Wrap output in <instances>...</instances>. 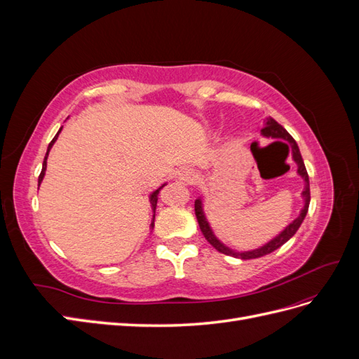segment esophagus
Returning a JSON list of instances; mask_svg holds the SVG:
<instances>
[{"label": "esophagus", "instance_id": "obj_1", "mask_svg": "<svg viewBox=\"0 0 359 359\" xmlns=\"http://www.w3.org/2000/svg\"><path fill=\"white\" fill-rule=\"evenodd\" d=\"M178 178L180 181L186 182V184H191L194 181V178H196V175H194V172L191 169H182L180 173H178Z\"/></svg>", "mask_w": 359, "mask_h": 359}]
</instances>
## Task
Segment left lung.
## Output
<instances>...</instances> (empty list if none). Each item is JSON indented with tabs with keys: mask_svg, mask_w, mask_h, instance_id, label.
I'll return each instance as SVG.
<instances>
[{
	"mask_svg": "<svg viewBox=\"0 0 359 359\" xmlns=\"http://www.w3.org/2000/svg\"><path fill=\"white\" fill-rule=\"evenodd\" d=\"M262 132L264 136L266 137H280V139H286L287 142L292 145V157L293 160H295V163L298 165V173L304 178V181H306V187H304V191H302V198H304V208L301 210V214L297 217L295 220H293L286 229L283 232H280L276 238H273L269 243H266L265 245L259 247L256 250H250V252H235V250H231L229 247H226L223 243H220L219 240H217V236L214 235V232L211 231L210 227V223L206 222L205 219V214H203V210H202V201L201 199H196V202H194V212H196V219H198V223H199V227L201 231L203 233V236L206 238V241H208L215 250H219L220 253L223 255H227V256H233V257H238V259H243V260H247V259H256V257H262L265 255H269L273 253L274 250H277L278 247L283 245L285 243H287L290 238L297 233V231L299 229L301 223L304 222V219H306L307 215V211H309V205H310V182H309V173H307V169H306V165H304L302 161V157H301V153H299V148L295 142V139H293L287 130L280 126L277 121H274L273 118H268L266 123H265V127L260 130Z\"/></svg>",
	"mask_w": 359,
	"mask_h": 359,
	"instance_id": "left-lung-1",
	"label": "left lung"
}]
</instances>
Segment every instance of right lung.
<instances>
[{
  "instance_id": "add662e5",
  "label": "right lung",
  "mask_w": 359,
  "mask_h": 359,
  "mask_svg": "<svg viewBox=\"0 0 359 359\" xmlns=\"http://www.w3.org/2000/svg\"><path fill=\"white\" fill-rule=\"evenodd\" d=\"M60 132H61V128H60ZM60 132L57 133V136L53 137L52 140H50V144H49V147H48V151H46V156H45V160H43V168H41V172H40V177H39V186H40V182L43 181V177H45V170H46V160H48V156H49V151H50V148H52V145L55 144V140H57V137H58V135H60ZM166 184H163V186L160 187V189H157L153 194H151L149 196V202H151V206H153V211H154V214H156V206H157V199H158V191L165 187ZM154 217L156 215H153V222H151V227H154Z\"/></svg>"
}]
</instances>
